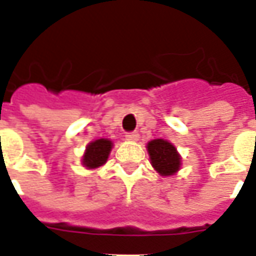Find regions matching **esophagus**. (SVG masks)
<instances>
[{"mask_svg": "<svg viewBox=\"0 0 256 256\" xmlns=\"http://www.w3.org/2000/svg\"><path fill=\"white\" fill-rule=\"evenodd\" d=\"M138 138H140V136H138V133H137V132H133V133L126 134V140H128V141H137Z\"/></svg>", "mask_w": 256, "mask_h": 256, "instance_id": "1", "label": "esophagus"}]
</instances>
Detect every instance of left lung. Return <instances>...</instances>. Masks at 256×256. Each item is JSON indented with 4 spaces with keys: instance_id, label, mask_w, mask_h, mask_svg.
I'll return each instance as SVG.
<instances>
[{
    "instance_id": "obj_1",
    "label": "left lung",
    "mask_w": 256,
    "mask_h": 256,
    "mask_svg": "<svg viewBox=\"0 0 256 256\" xmlns=\"http://www.w3.org/2000/svg\"><path fill=\"white\" fill-rule=\"evenodd\" d=\"M151 165L160 176H172L180 169L182 158L176 146L164 138L151 140L146 144Z\"/></svg>"
}]
</instances>
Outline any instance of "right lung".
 I'll list each match as a JSON object with an SVG mask.
<instances>
[{
  "mask_svg": "<svg viewBox=\"0 0 256 256\" xmlns=\"http://www.w3.org/2000/svg\"><path fill=\"white\" fill-rule=\"evenodd\" d=\"M112 146H114L112 141L108 138L91 141L83 155V165L88 169H96V168L102 166L108 160Z\"/></svg>",
  "mask_w": 256,
  "mask_h": 256,
  "instance_id": "obj_1",
  "label": "right lung"
}]
</instances>
